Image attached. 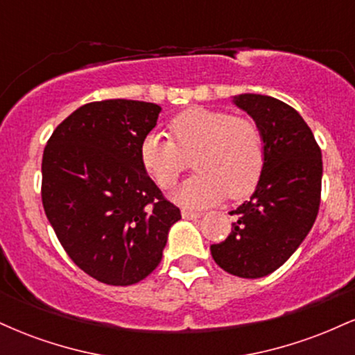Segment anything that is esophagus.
<instances>
[{"instance_id":"34e87169","label":"esophagus","mask_w":355,"mask_h":355,"mask_svg":"<svg viewBox=\"0 0 355 355\" xmlns=\"http://www.w3.org/2000/svg\"><path fill=\"white\" fill-rule=\"evenodd\" d=\"M182 217L187 218V220H193V218H200L202 214L200 211H191V210H182Z\"/></svg>"}]
</instances>
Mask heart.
<instances>
[{"label": "heart", "instance_id": "b5f03b06", "mask_svg": "<svg viewBox=\"0 0 355 355\" xmlns=\"http://www.w3.org/2000/svg\"><path fill=\"white\" fill-rule=\"evenodd\" d=\"M172 140L148 133L140 144V164L160 189H170L189 166L197 173L173 193L183 207L211 205L223 197H247L255 190L266 164L259 125L222 110L193 107L170 121Z\"/></svg>", "mask_w": 355, "mask_h": 355}]
</instances>
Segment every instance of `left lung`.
Instances as JSON below:
<instances>
[{
  "instance_id": "left-lung-1",
  "label": "left lung",
  "mask_w": 355,
  "mask_h": 355,
  "mask_svg": "<svg viewBox=\"0 0 355 355\" xmlns=\"http://www.w3.org/2000/svg\"><path fill=\"white\" fill-rule=\"evenodd\" d=\"M234 103L263 135L266 164L250 200L230 211L232 232L210 245L218 267L242 279L277 270L299 248L320 205L322 153L304 118L284 101L243 93Z\"/></svg>"
}]
</instances>
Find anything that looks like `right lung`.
<instances>
[{"label": "right lung", "mask_w": 355, "mask_h": 355, "mask_svg": "<svg viewBox=\"0 0 355 355\" xmlns=\"http://www.w3.org/2000/svg\"><path fill=\"white\" fill-rule=\"evenodd\" d=\"M160 112L146 101H93L44 146V214L68 257L98 282L132 285L152 274L182 218L140 164Z\"/></svg>", "instance_id": "obj_1"}]
</instances>
